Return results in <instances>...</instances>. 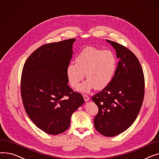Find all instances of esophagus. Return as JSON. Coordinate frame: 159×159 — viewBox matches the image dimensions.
Wrapping results in <instances>:
<instances>
[{
  "label": "esophagus",
  "instance_id": "1",
  "mask_svg": "<svg viewBox=\"0 0 159 159\" xmlns=\"http://www.w3.org/2000/svg\"><path fill=\"white\" fill-rule=\"evenodd\" d=\"M83 97H84V101H85L86 102L89 101V97L88 95H83Z\"/></svg>",
  "mask_w": 159,
  "mask_h": 159
}]
</instances>
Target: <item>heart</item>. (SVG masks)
Segmentation results:
<instances>
[{"instance_id":"1","label":"heart","mask_w":159,"mask_h":159,"mask_svg":"<svg viewBox=\"0 0 159 159\" xmlns=\"http://www.w3.org/2000/svg\"><path fill=\"white\" fill-rule=\"evenodd\" d=\"M75 64L70 62L66 75L73 88H77L85 77L88 79L80 86L81 92H88L93 88L101 90L112 80L116 67V58L113 52L88 46L77 56Z\"/></svg>"}]
</instances>
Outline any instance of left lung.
Listing matches in <instances>:
<instances>
[{"label": "left lung", "mask_w": 159, "mask_h": 159, "mask_svg": "<svg viewBox=\"0 0 159 159\" xmlns=\"http://www.w3.org/2000/svg\"><path fill=\"white\" fill-rule=\"evenodd\" d=\"M106 41L115 49L119 62L110 84L92 97L98 107L94 126L101 135L114 137L137 119L144 99V77L133 53L117 43Z\"/></svg>", "instance_id": "1"}]
</instances>
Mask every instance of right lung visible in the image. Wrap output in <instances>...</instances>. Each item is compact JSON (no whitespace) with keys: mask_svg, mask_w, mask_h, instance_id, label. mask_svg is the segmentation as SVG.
Instances as JSON below:
<instances>
[{"mask_svg":"<svg viewBox=\"0 0 159 159\" xmlns=\"http://www.w3.org/2000/svg\"><path fill=\"white\" fill-rule=\"evenodd\" d=\"M75 40L40 46L23 67L20 91L25 110L39 129L50 135L68 129L72 114L84 103L82 95L68 86L66 75Z\"/></svg>","mask_w":159,"mask_h":159,"instance_id":"1","label":"right lung"}]
</instances>
